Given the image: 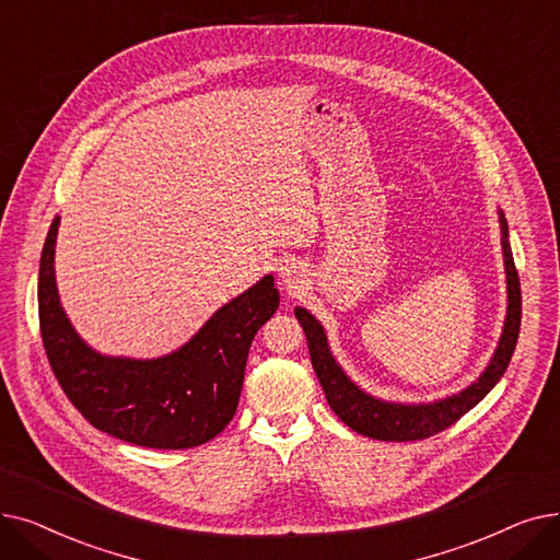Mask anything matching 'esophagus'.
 <instances>
[{"label":"esophagus","mask_w":560,"mask_h":560,"mask_svg":"<svg viewBox=\"0 0 560 560\" xmlns=\"http://www.w3.org/2000/svg\"><path fill=\"white\" fill-rule=\"evenodd\" d=\"M280 278H282V284L287 287V289H299L301 287V271L296 269V266H291V264H287V266H282L280 269Z\"/></svg>","instance_id":"1"}]
</instances>
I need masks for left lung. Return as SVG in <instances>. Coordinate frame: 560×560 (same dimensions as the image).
<instances>
[{
	"label": "left lung",
	"mask_w": 560,
	"mask_h": 560,
	"mask_svg": "<svg viewBox=\"0 0 560 560\" xmlns=\"http://www.w3.org/2000/svg\"><path fill=\"white\" fill-rule=\"evenodd\" d=\"M501 221V246H503V261H505V282H509V312H505V324L499 339L497 351L486 366L476 383H471L467 389L446 396L435 404H419V406H404V404H387L381 398L369 396L362 392L351 378L343 374V369L335 362L328 339L316 318L303 310L296 307V318L305 330L307 349L312 358V366L316 371V378L322 383L328 406L332 412L353 429L360 435L385 440V442H412L431 438L451 423H456L465 412H469L476 404L483 401V396L501 381L503 371L509 369V362L515 353L517 337H520V324H522V289L520 278L513 261L511 244H509V225H505L503 214H499Z\"/></svg>",
	"instance_id": "1"
}]
</instances>
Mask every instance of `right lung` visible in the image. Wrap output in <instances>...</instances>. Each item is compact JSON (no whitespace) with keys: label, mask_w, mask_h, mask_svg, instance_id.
Instances as JSON below:
<instances>
[{"label":"right lung","mask_w":560,"mask_h":560,"mask_svg":"<svg viewBox=\"0 0 560 560\" xmlns=\"http://www.w3.org/2000/svg\"><path fill=\"white\" fill-rule=\"evenodd\" d=\"M59 221H51L40 255L38 318L49 366L70 404L97 431L148 448H191L217 438L236 412L250 343L280 305L273 276L223 305L171 355L106 358L82 341L61 307Z\"/></svg>","instance_id":"1"}]
</instances>
